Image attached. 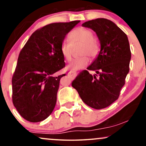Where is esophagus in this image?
<instances>
[{"label": "esophagus", "mask_w": 146, "mask_h": 146, "mask_svg": "<svg viewBox=\"0 0 146 146\" xmlns=\"http://www.w3.org/2000/svg\"><path fill=\"white\" fill-rule=\"evenodd\" d=\"M68 75L70 77V78L74 79L75 76H76V72L74 71H71L69 73H68Z\"/></svg>", "instance_id": "1"}]
</instances>
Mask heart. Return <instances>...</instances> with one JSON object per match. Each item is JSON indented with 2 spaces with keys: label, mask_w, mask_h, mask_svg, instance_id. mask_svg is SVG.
<instances>
[{
  "label": "heart",
  "mask_w": 146,
  "mask_h": 146,
  "mask_svg": "<svg viewBox=\"0 0 146 146\" xmlns=\"http://www.w3.org/2000/svg\"><path fill=\"white\" fill-rule=\"evenodd\" d=\"M69 42H62L60 51L63 59L67 61H70L72 58L73 46L76 44H81L80 53L82 57L75 59L69 65L70 69L77 70L83 68L88 65L89 58L88 55L94 57L98 55L99 51L98 44L93 38L92 31L84 27H78L72 31L69 35Z\"/></svg>",
  "instance_id": "obj_1"
}]
</instances>
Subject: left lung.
Here are the masks:
<instances>
[{"label":"left lung","instance_id":"obj_1","mask_svg":"<svg viewBox=\"0 0 146 146\" xmlns=\"http://www.w3.org/2000/svg\"><path fill=\"white\" fill-rule=\"evenodd\" d=\"M82 27L92 29L100 40L99 54L87 68L95 71L96 74L92 75L83 70L71 85L85 104L100 110L117 100L125 84L131 60L129 40L125 33L108 19L89 21L82 24Z\"/></svg>","mask_w":146,"mask_h":146}]
</instances>
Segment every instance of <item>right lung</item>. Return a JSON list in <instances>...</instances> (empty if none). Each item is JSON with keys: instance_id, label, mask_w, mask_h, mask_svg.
Wrapping results in <instances>:
<instances>
[{"instance_id": "right-lung-1", "label": "right lung", "mask_w": 146, "mask_h": 146, "mask_svg": "<svg viewBox=\"0 0 146 146\" xmlns=\"http://www.w3.org/2000/svg\"><path fill=\"white\" fill-rule=\"evenodd\" d=\"M79 22L46 25L35 31L21 50L12 79L13 103L27 121H43L55 108L60 79L65 75L53 77L65 66L60 47Z\"/></svg>"}]
</instances>
